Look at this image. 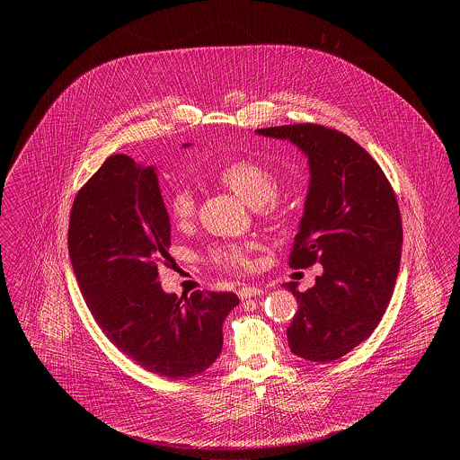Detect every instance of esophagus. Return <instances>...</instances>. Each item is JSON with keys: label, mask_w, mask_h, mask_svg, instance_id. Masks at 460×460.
<instances>
[{"label": "esophagus", "mask_w": 460, "mask_h": 460, "mask_svg": "<svg viewBox=\"0 0 460 460\" xmlns=\"http://www.w3.org/2000/svg\"><path fill=\"white\" fill-rule=\"evenodd\" d=\"M263 290L261 287H255V285H246V287H243V288H239V297L241 299H250V297H257V296H261Z\"/></svg>", "instance_id": "1"}]
</instances>
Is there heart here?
I'll list each match as a JSON object with an SVG mask.
<instances>
[{"instance_id": "heart-1", "label": "heart", "mask_w": 460, "mask_h": 460, "mask_svg": "<svg viewBox=\"0 0 460 460\" xmlns=\"http://www.w3.org/2000/svg\"><path fill=\"white\" fill-rule=\"evenodd\" d=\"M219 181L230 188L250 207H261L267 214L281 210L278 201L276 173L255 159H234L219 168ZM197 210V201L190 190L177 188L168 198V212L177 225L191 221ZM253 243L219 244L208 252V262L225 270H246L252 267Z\"/></svg>"}]
</instances>
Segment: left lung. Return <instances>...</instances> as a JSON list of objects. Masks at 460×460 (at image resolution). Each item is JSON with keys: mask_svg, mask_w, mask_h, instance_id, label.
Returning <instances> with one entry per match:
<instances>
[{"mask_svg": "<svg viewBox=\"0 0 460 460\" xmlns=\"http://www.w3.org/2000/svg\"><path fill=\"white\" fill-rule=\"evenodd\" d=\"M288 139L308 155L310 186L292 269L323 263L306 292L283 283L299 303L287 329L290 350L331 363L365 341L381 323L400 267L402 217L394 188L372 155L343 132L317 124L257 129Z\"/></svg>", "mask_w": 460, "mask_h": 460, "instance_id": "left-lung-1", "label": "left lung"}]
</instances>
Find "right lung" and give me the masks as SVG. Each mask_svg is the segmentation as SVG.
I'll return each instance as SVG.
<instances>
[{"label": "right lung", "instance_id": "1", "mask_svg": "<svg viewBox=\"0 0 460 460\" xmlns=\"http://www.w3.org/2000/svg\"><path fill=\"white\" fill-rule=\"evenodd\" d=\"M170 234L155 168L117 154L74 198L68 255L86 306L110 341L145 370L182 381L217 359L223 323L239 297L166 294L157 265L170 257Z\"/></svg>", "mask_w": 460, "mask_h": 460}]
</instances>
